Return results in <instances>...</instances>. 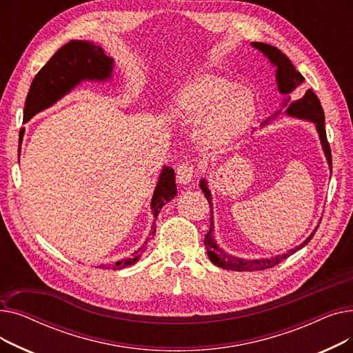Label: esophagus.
<instances>
[{
	"label": "esophagus",
	"instance_id": "obj_1",
	"mask_svg": "<svg viewBox=\"0 0 353 353\" xmlns=\"http://www.w3.org/2000/svg\"><path fill=\"white\" fill-rule=\"evenodd\" d=\"M177 181L180 184H189L194 176V165L190 161H183L177 165Z\"/></svg>",
	"mask_w": 353,
	"mask_h": 353
}]
</instances>
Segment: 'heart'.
I'll use <instances>...</instances> for the list:
<instances>
[{
	"instance_id": "b5f03b06",
	"label": "heart",
	"mask_w": 353,
	"mask_h": 353,
	"mask_svg": "<svg viewBox=\"0 0 353 353\" xmlns=\"http://www.w3.org/2000/svg\"><path fill=\"white\" fill-rule=\"evenodd\" d=\"M172 105L183 120L196 123L194 139L209 150L225 148L246 133L254 119L250 92L212 72H197L173 91Z\"/></svg>"
}]
</instances>
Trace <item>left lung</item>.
Segmentation results:
<instances>
[{"mask_svg":"<svg viewBox=\"0 0 353 353\" xmlns=\"http://www.w3.org/2000/svg\"><path fill=\"white\" fill-rule=\"evenodd\" d=\"M252 46L259 50L261 52H263V55L269 59V61L276 67V83H277V88H279V92L282 94L288 96L283 100L282 107H285V113L290 117H298L302 120H309L312 121L314 125H316V130L319 133V139H321V144L325 152L329 169L332 172V154H330V145L327 143V137H326V130H325V113L323 108L321 105V101L318 99V96L309 88L305 94L298 99V100H292V97L289 96L292 91H294L299 85H302L305 83V77L302 74L294 68V65L292 64V61L286 57V55L273 46L265 44V43H252ZM282 113V110L276 111V113L268 119L263 124L270 123V120H273L274 117H277ZM200 189L205 193L206 199L210 203V229L208 232V234L205 236V246L208 249V256L210 259V262L219 268L223 269H229V270H236V272H252V270H265L269 268H273L276 265H279L282 261H285L286 257H289L290 254H293L294 252H298L299 249L305 248L310 239L313 237L314 232L318 230V228L312 232V234L305 240V242L294 248L292 250H289L288 253L283 254H277L274 257L270 259H242V257H236L232 256L229 253H226L223 249H220L216 243L214 236H213V205H212V194L208 186L206 179L200 180Z\"/></svg>","mask_w":353,"mask_h":353,"instance_id":"1","label":"left lung"}]
</instances>
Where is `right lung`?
I'll return each instance as SVG.
<instances>
[{
    "instance_id": "obj_1",
    "label": "right lung",
    "mask_w": 353,
    "mask_h": 353,
    "mask_svg": "<svg viewBox=\"0 0 353 353\" xmlns=\"http://www.w3.org/2000/svg\"><path fill=\"white\" fill-rule=\"evenodd\" d=\"M113 67L114 60L105 55L100 46L84 40H71L55 52L34 77L26 100L24 123L30 121L37 113L57 103L81 81L110 80L111 74H113ZM21 133H24V128L21 130ZM174 179V170L172 167L164 165L152 199V210L154 213V219L165 203H169L177 194ZM154 233L156 229L153 223L152 236H154ZM150 239L152 237H147L144 245L136 250L130 259L119 261L113 266L108 265L99 268L119 270L133 266L140 259L141 253L145 250Z\"/></svg>"
}]
</instances>
